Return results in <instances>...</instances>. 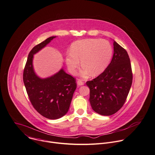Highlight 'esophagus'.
<instances>
[{"instance_id": "obj_1", "label": "esophagus", "mask_w": 155, "mask_h": 155, "mask_svg": "<svg viewBox=\"0 0 155 155\" xmlns=\"http://www.w3.org/2000/svg\"><path fill=\"white\" fill-rule=\"evenodd\" d=\"M77 84H78V85H84V82L82 80H81V79H78V81H77Z\"/></svg>"}]
</instances>
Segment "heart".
Here are the masks:
<instances>
[{
    "instance_id": "1",
    "label": "heart",
    "mask_w": 155,
    "mask_h": 155,
    "mask_svg": "<svg viewBox=\"0 0 155 155\" xmlns=\"http://www.w3.org/2000/svg\"><path fill=\"white\" fill-rule=\"evenodd\" d=\"M113 55V48L106 40L87 39L74 42L71 51L66 54V63L69 71L74 74L81 60L83 66L81 76L87 78L91 74L97 76L104 71Z\"/></svg>"
}]
</instances>
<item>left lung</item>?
Returning a JSON list of instances; mask_svg holds the SVG:
<instances>
[{
	"instance_id": "obj_1",
	"label": "left lung",
	"mask_w": 155,
	"mask_h": 155,
	"mask_svg": "<svg viewBox=\"0 0 155 155\" xmlns=\"http://www.w3.org/2000/svg\"><path fill=\"white\" fill-rule=\"evenodd\" d=\"M113 45L114 54L110 64L98 76L86 82L93 110L104 116L112 115L123 107L133 79L127 51L115 41Z\"/></svg>"
}]
</instances>
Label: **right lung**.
<instances>
[{"instance_id": "1", "label": "right lung", "mask_w": 155, "mask_h": 155, "mask_svg": "<svg viewBox=\"0 0 155 155\" xmlns=\"http://www.w3.org/2000/svg\"><path fill=\"white\" fill-rule=\"evenodd\" d=\"M55 38L50 37L32 48L23 71V82L32 105L39 114L50 119H57L66 114L77 87L76 79L63 69L46 79L39 78L34 71L33 55Z\"/></svg>"}]
</instances>
